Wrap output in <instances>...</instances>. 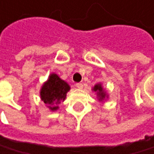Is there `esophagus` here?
Masks as SVG:
<instances>
[{
  "mask_svg": "<svg viewBox=\"0 0 154 154\" xmlns=\"http://www.w3.org/2000/svg\"><path fill=\"white\" fill-rule=\"evenodd\" d=\"M75 87L78 88H83V84L82 83H76L75 84Z\"/></svg>",
  "mask_w": 154,
  "mask_h": 154,
  "instance_id": "obj_1",
  "label": "esophagus"
}]
</instances>
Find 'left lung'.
Segmentation results:
<instances>
[{
  "instance_id": "left-lung-1",
  "label": "left lung",
  "mask_w": 154,
  "mask_h": 154,
  "mask_svg": "<svg viewBox=\"0 0 154 154\" xmlns=\"http://www.w3.org/2000/svg\"><path fill=\"white\" fill-rule=\"evenodd\" d=\"M92 91L96 92V95H97V99L99 102L100 103H103L105 99L108 98V94L106 93L105 90L103 88L102 84H96L93 88H92Z\"/></svg>"
}]
</instances>
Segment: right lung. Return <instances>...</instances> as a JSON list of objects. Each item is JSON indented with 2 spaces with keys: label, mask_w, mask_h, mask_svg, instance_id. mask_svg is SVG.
<instances>
[{
  "label": "right lung",
  "mask_w": 154,
  "mask_h": 154,
  "mask_svg": "<svg viewBox=\"0 0 154 154\" xmlns=\"http://www.w3.org/2000/svg\"><path fill=\"white\" fill-rule=\"evenodd\" d=\"M70 86L59 75L52 73L40 88V99L51 111H56L58 104L66 100Z\"/></svg>",
  "instance_id": "1"
}]
</instances>
